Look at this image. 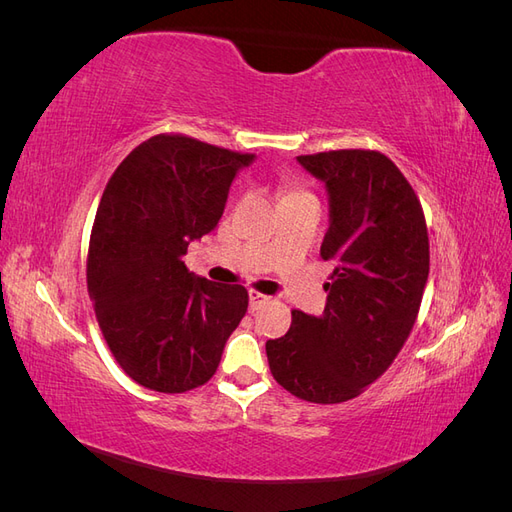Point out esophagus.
<instances>
[{
    "label": "esophagus",
    "mask_w": 512,
    "mask_h": 512,
    "mask_svg": "<svg viewBox=\"0 0 512 512\" xmlns=\"http://www.w3.org/2000/svg\"><path fill=\"white\" fill-rule=\"evenodd\" d=\"M269 301H271V297H267V294L250 290V312H256V309H260L262 305H267Z\"/></svg>",
    "instance_id": "1"
}]
</instances>
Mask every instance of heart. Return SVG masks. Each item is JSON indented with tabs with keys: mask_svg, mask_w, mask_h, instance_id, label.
I'll list each match as a JSON object with an SVG mask.
<instances>
[{
	"mask_svg": "<svg viewBox=\"0 0 512 512\" xmlns=\"http://www.w3.org/2000/svg\"><path fill=\"white\" fill-rule=\"evenodd\" d=\"M292 198H314V196L303 188H286L284 190V200H292Z\"/></svg>",
	"mask_w": 512,
	"mask_h": 512,
	"instance_id": "b5f03b06",
	"label": "heart"
}]
</instances>
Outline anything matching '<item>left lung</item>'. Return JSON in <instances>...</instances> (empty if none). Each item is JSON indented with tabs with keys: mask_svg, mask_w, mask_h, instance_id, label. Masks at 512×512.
Segmentation results:
<instances>
[{
	"mask_svg": "<svg viewBox=\"0 0 512 512\" xmlns=\"http://www.w3.org/2000/svg\"><path fill=\"white\" fill-rule=\"evenodd\" d=\"M329 192L331 224L320 256L335 262L322 316L292 309L269 339L271 374L294 397L342 404L391 367L414 327L429 275L425 213L401 170L380 151L299 156Z\"/></svg>",
	"mask_w": 512,
	"mask_h": 512,
	"instance_id": "obj_1",
	"label": "left lung"
}]
</instances>
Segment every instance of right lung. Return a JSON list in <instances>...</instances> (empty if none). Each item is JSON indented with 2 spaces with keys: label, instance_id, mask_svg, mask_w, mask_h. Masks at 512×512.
I'll return each instance as SVG.
<instances>
[{
  "label": "right lung",
  "instance_id": "obj_1",
  "mask_svg": "<svg viewBox=\"0 0 512 512\" xmlns=\"http://www.w3.org/2000/svg\"><path fill=\"white\" fill-rule=\"evenodd\" d=\"M252 160L185 134H156L106 183L87 290L115 361L145 389L185 393L209 382L247 312L241 284L196 277L183 256L218 226L232 179Z\"/></svg>",
  "mask_w": 512,
  "mask_h": 512
}]
</instances>
